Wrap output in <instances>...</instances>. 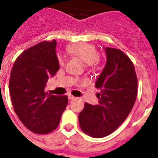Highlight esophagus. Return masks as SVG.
Listing matches in <instances>:
<instances>
[{
  "mask_svg": "<svg viewBox=\"0 0 158 158\" xmlns=\"http://www.w3.org/2000/svg\"><path fill=\"white\" fill-rule=\"evenodd\" d=\"M68 98H69V100H75V99H76V97L73 96H72L71 94H69L68 95Z\"/></svg>",
  "mask_w": 158,
  "mask_h": 158,
  "instance_id": "34e87169",
  "label": "esophagus"
}]
</instances>
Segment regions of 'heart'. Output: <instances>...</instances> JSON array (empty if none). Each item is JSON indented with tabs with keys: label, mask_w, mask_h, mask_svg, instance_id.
<instances>
[{
	"label": "heart",
	"mask_w": 158,
	"mask_h": 158,
	"mask_svg": "<svg viewBox=\"0 0 158 158\" xmlns=\"http://www.w3.org/2000/svg\"><path fill=\"white\" fill-rule=\"evenodd\" d=\"M68 52L72 56L81 59L85 62L86 66H93L98 62V53L94 46L90 43H76L69 46ZM58 60L60 64H63L65 58L62 55H58Z\"/></svg>",
	"instance_id": "heart-1"
}]
</instances>
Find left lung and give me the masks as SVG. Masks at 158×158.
<instances>
[{"label":"left lung","instance_id":"8db88e82","mask_svg":"<svg viewBox=\"0 0 158 158\" xmlns=\"http://www.w3.org/2000/svg\"><path fill=\"white\" fill-rule=\"evenodd\" d=\"M107 62L97 78L99 104H85L79 114L83 132L93 138H103L115 131L133 108L137 97L138 79L133 62L122 51L104 47Z\"/></svg>","mask_w":158,"mask_h":158}]
</instances>
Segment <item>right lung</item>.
<instances>
[{"instance_id":"1","label":"right lung","mask_w":158,"mask_h":158,"mask_svg":"<svg viewBox=\"0 0 158 158\" xmlns=\"http://www.w3.org/2000/svg\"><path fill=\"white\" fill-rule=\"evenodd\" d=\"M56 40L43 41L27 49L14 62L9 92L14 111L27 129L48 134L58 127L68 104L66 96L45 92L50 77L59 69Z\"/></svg>"}]
</instances>
